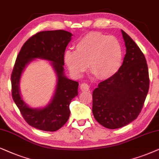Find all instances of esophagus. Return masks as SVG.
<instances>
[{
	"label": "esophagus",
	"instance_id": "obj_1",
	"mask_svg": "<svg viewBox=\"0 0 159 159\" xmlns=\"http://www.w3.org/2000/svg\"><path fill=\"white\" fill-rule=\"evenodd\" d=\"M89 85L86 83H82L81 84V86H80V89H81V90L82 92H86V91H89Z\"/></svg>",
	"mask_w": 159,
	"mask_h": 159
}]
</instances>
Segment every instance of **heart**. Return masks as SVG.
Wrapping results in <instances>:
<instances>
[{"label":"heart","mask_w":159,"mask_h":159,"mask_svg":"<svg viewBox=\"0 0 159 159\" xmlns=\"http://www.w3.org/2000/svg\"><path fill=\"white\" fill-rule=\"evenodd\" d=\"M65 62L75 77H80L89 67L98 79L115 75L122 62V48L115 37L100 33H89L77 42L75 52L66 51Z\"/></svg>","instance_id":"heart-1"}]
</instances>
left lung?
Returning a JSON list of instances; mask_svg holds the SVG:
<instances>
[{
  "label": "left lung",
  "mask_w": 159,
  "mask_h": 159,
  "mask_svg": "<svg viewBox=\"0 0 159 159\" xmlns=\"http://www.w3.org/2000/svg\"><path fill=\"white\" fill-rule=\"evenodd\" d=\"M125 42L124 62L115 75L100 82L93 92L92 113L105 128L115 129L136 119L149 89V74L143 53L121 30Z\"/></svg>",
  "instance_id": "8db88e82"
}]
</instances>
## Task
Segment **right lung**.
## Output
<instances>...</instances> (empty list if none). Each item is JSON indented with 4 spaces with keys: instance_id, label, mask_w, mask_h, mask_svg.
<instances>
[{
    "instance_id": "obj_1",
    "label": "right lung",
    "mask_w": 159,
    "mask_h": 159,
    "mask_svg": "<svg viewBox=\"0 0 159 159\" xmlns=\"http://www.w3.org/2000/svg\"><path fill=\"white\" fill-rule=\"evenodd\" d=\"M70 32L58 30L39 32L24 43L17 55L11 80V94L23 118L30 126L42 131L55 132L67 121L70 114V104L78 95V83L64 75V55L70 41ZM52 61L58 76L57 87L52 100L43 109H31L20 97L19 80L26 65L34 58Z\"/></svg>"
}]
</instances>
